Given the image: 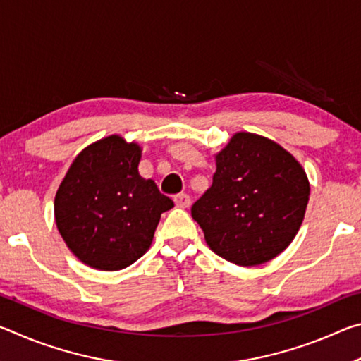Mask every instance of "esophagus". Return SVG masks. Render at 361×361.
Returning <instances> with one entry per match:
<instances>
[{"mask_svg": "<svg viewBox=\"0 0 361 361\" xmlns=\"http://www.w3.org/2000/svg\"><path fill=\"white\" fill-rule=\"evenodd\" d=\"M175 205L178 207V209H188V207L191 205V197H189L188 194L175 195Z\"/></svg>", "mask_w": 361, "mask_h": 361, "instance_id": "esophagus-1", "label": "esophagus"}]
</instances>
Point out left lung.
Segmentation results:
<instances>
[{"label": "left lung", "mask_w": 361, "mask_h": 361, "mask_svg": "<svg viewBox=\"0 0 361 361\" xmlns=\"http://www.w3.org/2000/svg\"><path fill=\"white\" fill-rule=\"evenodd\" d=\"M212 186L192 205L213 253L237 266H259L295 239L307 209L305 170L283 146L237 132L215 154Z\"/></svg>", "instance_id": "left-lung-1"}]
</instances>
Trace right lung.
<instances>
[{
  "mask_svg": "<svg viewBox=\"0 0 361 361\" xmlns=\"http://www.w3.org/2000/svg\"><path fill=\"white\" fill-rule=\"evenodd\" d=\"M142 146L121 135L79 152L57 189L54 215L66 247L85 266L121 271L148 252L173 200L138 172Z\"/></svg>",
  "mask_w": 361,
  "mask_h": 361,
  "instance_id": "right-lung-1",
  "label": "right lung"
}]
</instances>
